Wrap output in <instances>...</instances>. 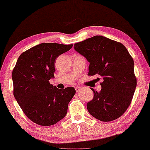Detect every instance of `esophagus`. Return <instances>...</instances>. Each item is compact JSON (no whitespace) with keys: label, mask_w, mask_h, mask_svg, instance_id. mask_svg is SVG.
Segmentation results:
<instances>
[{"label":"esophagus","mask_w":150,"mask_h":150,"mask_svg":"<svg viewBox=\"0 0 150 150\" xmlns=\"http://www.w3.org/2000/svg\"><path fill=\"white\" fill-rule=\"evenodd\" d=\"M75 89H76V92H78V90H80L81 89V87H80V86H76L75 87Z\"/></svg>","instance_id":"esophagus-1"}]
</instances>
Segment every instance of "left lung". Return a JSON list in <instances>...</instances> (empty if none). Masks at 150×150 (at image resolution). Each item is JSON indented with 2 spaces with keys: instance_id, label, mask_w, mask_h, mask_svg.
Returning <instances> with one entry per match:
<instances>
[{
  "instance_id": "1",
  "label": "left lung",
  "mask_w": 150,
  "mask_h": 150,
  "mask_svg": "<svg viewBox=\"0 0 150 150\" xmlns=\"http://www.w3.org/2000/svg\"><path fill=\"white\" fill-rule=\"evenodd\" d=\"M74 49L90 62L88 76L102 78V89L94 92L88 112L102 122L116 120L130 105L137 85L134 60L122 43L95 36L76 43ZM98 79L100 80L99 78Z\"/></svg>"
}]
</instances>
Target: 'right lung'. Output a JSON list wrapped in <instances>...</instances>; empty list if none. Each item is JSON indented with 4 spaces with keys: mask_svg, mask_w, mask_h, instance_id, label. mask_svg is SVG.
<instances>
[{
    "mask_svg": "<svg viewBox=\"0 0 150 150\" xmlns=\"http://www.w3.org/2000/svg\"><path fill=\"white\" fill-rule=\"evenodd\" d=\"M73 45L42 43L21 54L12 73L13 94L24 114L32 122L48 126L67 114L74 88L60 90L50 84L54 78L55 59Z\"/></svg>",
    "mask_w": 150,
    "mask_h": 150,
    "instance_id": "add662e5",
    "label": "right lung"
}]
</instances>
